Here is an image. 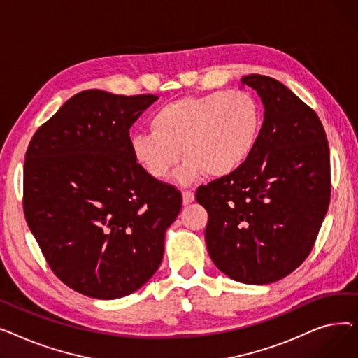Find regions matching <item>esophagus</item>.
Returning a JSON list of instances; mask_svg holds the SVG:
<instances>
[{"instance_id": "obj_1", "label": "esophagus", "mask_w": 358, "mask_h": 358, "mask_svg": "<svg viewBox=\"0 0 358 358\" xmlns=\"http://www.w3.org/2000/svg\"><path fill=\"white\" fill-rule=\"evenodd\" d=\"M194 201V194L190 192V190H184L182 192V204L187 206Z\"/></svg>"}]
</instances>
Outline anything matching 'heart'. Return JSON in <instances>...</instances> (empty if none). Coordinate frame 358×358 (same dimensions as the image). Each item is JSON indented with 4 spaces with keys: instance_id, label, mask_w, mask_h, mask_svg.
I'll list each match as a JSON object with an SVG mask.
<instances>
[{
    "instance_id": "1",
    "label": "heart",
    "mask_w": 358,
    "mask_h": 358,
    "mask_svg": "<svg viewBox=\"0 0 358 358\" xmlns=\"http://www.w3.org/2000/svg\"><path fill=\"white\" fill-rule=\"evenodd\" d=\"M261 124L250 92L217 90L159 107L149 120L150 134L131 136L130 150L155 181L165 180L182 157L176 180L189 185L203 174L219 178L239 169L254 152Z\"/></svg>"
}]
</instances>
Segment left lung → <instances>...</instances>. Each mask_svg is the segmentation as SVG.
<instances>
[{"instance_id":"left-lung-1","label":"left lung","mask_w":358,"mask_h":358,"mask_svg":"<svg viewBox=\"0 0 358 358\" xmlns=\"http://www.w3.org/2000/svg\"><path fill=\"white\" fill-rule=\"evenodd\" d=\"M243 85L264 104L254 152L235 173L200 185L204 236L215 266L247 285H268L310 254L331 199L325 129L285 84L252 73Z\"/></svg>"}]
</instances>
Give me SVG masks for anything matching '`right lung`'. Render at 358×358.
Segmentation results:
<instances>
[{"instance_id":"obj_1","label":"right lung","mask_w":358,"mask_h":358,"mask_svg":"<svg viewBox=\"0 0 358 358\" xmlns=\"http://www.w3.org/2000/svg\"><path fill=\"white\" fill-rule=\"evenodd\" d=\"M157 99L81 91L29 143L26 222L55 275L88 297L141 289L181 210V193L146 176L130 150V126Z\"/></svg>"}]
</instances>
